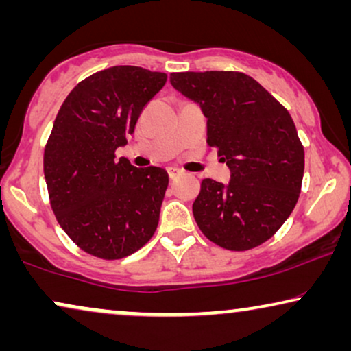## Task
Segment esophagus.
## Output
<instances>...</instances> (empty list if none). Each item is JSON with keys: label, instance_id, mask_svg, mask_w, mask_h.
Returning <instances> with one entry per match:
<instances>
[{"label": "esophagus", "instance_id": "esophagus-1", "mask_svg": "<svg viewBox=\"0 0 351 351\" xmlns=\"http://www.w3.org/2000/svg\"><path fill=\"white\" fill-rule=\"evenodd\" d=\"M167 174H169L171 179H177L182 174V171L177 169V167H167Z\"/></svg>", "mask_w": 351, "mask_h": 351}]
</instances>
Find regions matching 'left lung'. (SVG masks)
<instances>
[{"label":"left lung","mask_w":351,"mask_h":351,"mask_svg":"<svg viewBox=\"0 0 351 351\" xmlns=\"http://www.w3.org/2000/svg\"><path fill=\"white\" fill-rule=\"evenodd\" d=\"M171 84L208 118V143L232 179L201 182L193 215L204 237L247 251L275 234L299 199L305 155L291 114L238 71L171 73Z\"/></svg>","instance_id":"obj_1"}]
</instances>
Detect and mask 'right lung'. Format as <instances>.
I'll return each instance as SVG.
<instances>
[{"instance_id":"add662e5","label":"right lung","mask_w":351,"mask_h":351,"mask_svg":"<svg viewBox=\"0 0 351 351\" xmlns=\"http://www.w3.org/2000/svg\"><path fill=\"white\" fill-rule=\"evenodd\" d=\"M167 75L118 65L76 84L57 113L45 150L52 210L88 254L114 261L150 241L169 184L162 167L114 160Z\"/></svg>"}]
</instances>
